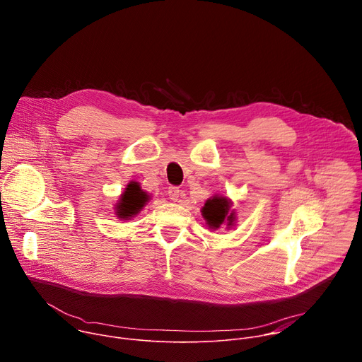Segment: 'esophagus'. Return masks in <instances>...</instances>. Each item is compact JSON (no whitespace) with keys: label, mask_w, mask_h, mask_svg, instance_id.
<instances>
[{"label":"esophagus","mask_w":362,"mask_h":362,"mask_svg":"<svg viewBox=\"0 0 362 362\" xmlns=\"http://www.w3.org/2000/svg\"><path fill=\"white\" fill-rule=\"evenodd\" d=\"M168 196H169V199L170 200H177L179 199V196H180V190H179V187H176V186H170L169 187V190H168Z\"/></svg>","instance_id":"obj_1"}]
</instances>
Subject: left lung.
<instances>
[{"instance_id": "8db88e82", "label": "left lung", "mask_w": 362, "mask_h": 362, "mask_svg": "<svg viewBox=\"0 0 362 362\" xmlns=\"http://www.w3.org/2000/svg\"><path fill=\"white\" fill-rule=\"evenodd\" d=\"M232 202L228 197L223 196H212L211 199L206 200L204 206L202 208V216L206 221L211 229H218L223 223L228 228H232L236 221L235 211H230Z\"/></svg>"}]
</instances>
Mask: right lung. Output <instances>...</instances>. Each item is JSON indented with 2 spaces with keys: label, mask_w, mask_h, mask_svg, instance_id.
<instances>
[{
  "label": "right lung",
  "mask_w": 362,
  "mask_h": 362,
  "mask_svg": "<svg viewBox=\"0 0 362 362\" xmlns=\"http://www.w3.org/2000/svg\"><path fill=\"white\" fill-rule=\"evenodd\" d=\"M148 199L150 196L141 190L137 182H130L116 203L117 218L123 221L134 218L143 209V206L148 202Z\"/></svg>",
  "instance_id": "add662e5"
}]
</instances>
